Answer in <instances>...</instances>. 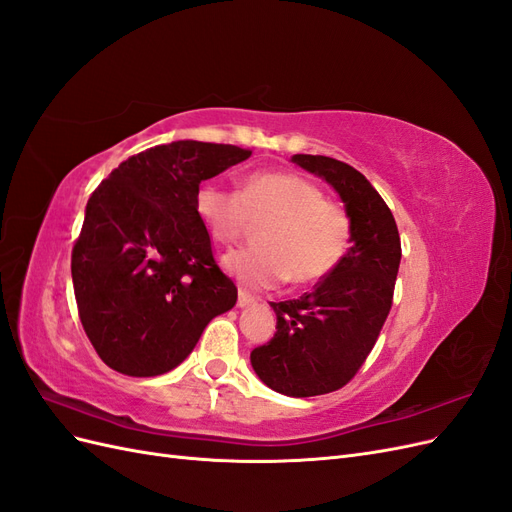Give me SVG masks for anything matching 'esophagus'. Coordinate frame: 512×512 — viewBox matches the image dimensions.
Segmentation results:
<instances>
[{
    "label": "esophagus",
    "instance_id": "esophagus-1",
    "mask_svg": "<svg viewBox=\"0 0 512 512\" xmlns=\"http://www.w3.org/2000/svg\"><path fill=\"white\" fill-rule=\"evenodd\" d=\"M256 299L252 297L250 292H245V290H239V297H237V305L239 307H247V305H252Z\"/></svg>",
    "mask_w": 512,
    "mask_h": 512
}]
</instances>
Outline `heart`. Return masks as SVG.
Returning a JSON list of instances; mask_svg holds the SVG:
<instances>
[{
	"label": "heart",
	"mask_w": 512,
	"mask_h": 512,
	"mask_svg": "<svg viewBox=\"0 0 512 512\" xmlns=\"http://www.w3.org/2000/svg\"><path fill=\"white\" fill-rule=\"evenodd\" d=\"M194 207L220 245L237 243L252 224H262L256 247L224 258L226 271L252 290L275 288L288 277L299 286L327 280L352 243L348 211L301 175L252 173L239 192L218 181H203Z\"/></svg>",
	"instance_id": "heart-1"
}]
</instances>
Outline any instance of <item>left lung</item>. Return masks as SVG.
Listing matches in <instances>:
<instances>
[{"label":"left lung","instance_id":"1","mask_svg":"<svg viewBox=\"0 0 512 512\" xmlns=\"http://www.w3.org/2000/svg\"><path fill=\"white\" fill-rule=\"evenodd\" d=\"M292 162L331 183L352 222V245L327 280L301 299L271 303L277 331L252 350L258 378L288 397L333 393L365 363L391 312L401 241L391 209L359 170L327 156Z\"/></svg>","mask_w":512,"mask_h":512}]
</instances>
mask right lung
Segmentation results:
<instances>
[{
  "mask_svg": "<svg viewBox=\"0 0 512 512\" xmlns=\"http://www.w3.org/2000/svg\"><path fill=\"white\" fill-rule=\"evenodd\" d=\"M250 156L235 145H158L121 162L89 196L72 284L83 329L111 369L166 374L235 307L237 286L213 258L194 194Z\"/></svg>",
  "mask_w": 512,
  "mask_h": 512,
  "instance_id": "add662e5",
  "label": "right lung"
}]
</instances>
